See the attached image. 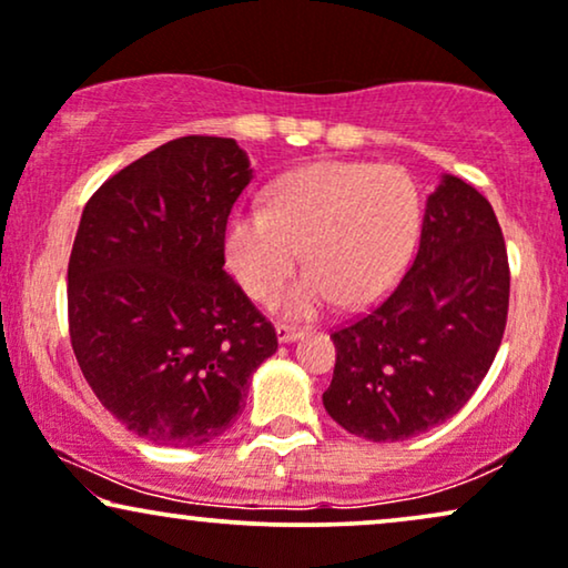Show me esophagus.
<instances>
[{
	"mask_svg": "<svg viewBox=\"0 0 568 568\" xmlns=\"http://www.w3.org/2000/svg\"><path fill=\"white\" fill-rule=\"evenodd\" d=\"M303 328H295V326H286V324H278L276 326V337H278V342H295V339H300L303 337Z\"/></svg>",
	"mask_w": 568,
	"mask_h": 568,
	"instance_id": "obj_1",
	"label": "esophagus"
}]
</instances>
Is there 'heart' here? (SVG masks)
Returning <instances> with one entry per match:
<instances>
[{
    "label": "heart",
    "instance_id": "obj_1",
    "mask_svg": "<svg viewBox=\"0 0 568 568\" xmlns=\"http://www.w3.org/2000/svg\"><path fill=\"white\" fill-rule=\"evenodd\" d=\"M422 221L416 184L400 165L326 160L273 186L268 207H236L226 261L250 297L268 300L300 263L311 265L278 295L284 316L311 318L339 303L382 297L410 261Z\"/></svg>",
    "mask_w": 568,
    "mask_h": 568
}]
</instances>
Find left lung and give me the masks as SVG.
<instances>
[{
  "label": "left lung",
  "instance_id": "8db88e82",
  "mask_svg": "<svg viewBox=\"0 0 568 568\" xmlns=\"http://www.w3.org/2000/svg\"><path fill=\"white\" fill-rule=\"evenodd\" d=\"M508 295V252L493 205L445 176L426 200L410 268L382 303L334 328L328 416L371 443H400L447 422L498 355Z\"/></svg>",
  "mask_w": 568,
  "mask_h": 568
}]
</instances>
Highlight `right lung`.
Wrapping results in <instances>:
<instances>
[{
	"label": "right lung",
	"mask_w": 568,
	"mask_h": 568,
	"mask_svg": "<svg viewBox=\"0 0 568 568\" xmlns=\"http://www.w3.org/2000/svg\"><path fill=\"white\" fill-rule=\"evenodd\" d=\"M234 139L181 136L110 176L68 263L75 361L125 429L168 447L221 437L276 328L223 271L231 207L250 184Z\"/></svg>",
	"instance_id": "obj_1"
}]
</instances>
